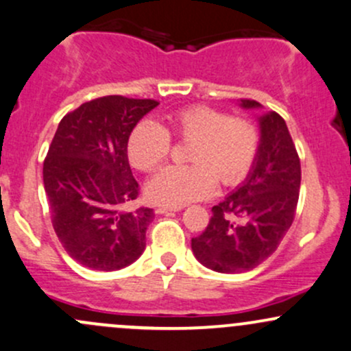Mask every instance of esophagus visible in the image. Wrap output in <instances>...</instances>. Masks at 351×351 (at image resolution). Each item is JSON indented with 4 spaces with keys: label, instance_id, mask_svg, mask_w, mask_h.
Returning a JSON list of instances; mask_svg holds the SVG:
<instances>
[{
    "label": "esophagus",
    "instance_id": "obj_1",
    "mask_svg": "<svg viewBox=\"0 0 351 351\" xmlns=\"http://www.w3.org/2000/svg\"><path fill=\"white\" fill-rule=\"evenodd\" d=\"M183 206H168V205H163V206H158L156 208V213H171V212H180Z\"/></svg>",
    "mask_w": 351,
    "mask_h": 351
}]
</instances>
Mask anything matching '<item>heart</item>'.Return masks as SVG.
Segmentation results:
<instances>
[{"label":"heart","mask_w":351,"mask_h":351,"mask_svg":"<svg viewBox=\"0 0 351 351\" xmlns=\"http://www.w3.org/2000/svg\"><path fill=\"white\" fill-rule=\"evenodd\" d=\"M190 143L186 166L158 173L146 186L154 204L180 206L213 193L217 180L225 186L241 183L256 163L261 132L252 121L228 116L205 104L169 114L165 126L143 119L128 138V158L134 168L153 171L168 160L171 139Z\"/></svg>","instance_id":"b5f03b06"}]
</instances>
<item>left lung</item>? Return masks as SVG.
Masks as SVG:
<instances>
[{
	"instance_id": "8db88e82",
	"label": "left lung",
	"mask_w": 351,
	"mask_h": 351,
	"mask_svg": "<svg viewBox=\"0 0 351 351\" xmlns=\"http://www.w3.org/2000/svg\"><path fill=\"white\" fill-rule=\"evenodd\" d=\"M241 106L261 108L250 99H241ZM259 154L245 182L213 206L204 234L191 239L195 257L223 274H239L264 263L296 215L301 163L289 129L274 110L259 117Z\"/></svg>"
}]
</instances>
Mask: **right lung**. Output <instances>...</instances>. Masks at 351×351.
<instances>
[{"instance_id": "obj_1", "label": "right lung", "mask_w": 351, "mask_h": 351, "mask_svg": "<svg viewBox=\"0 0 351 351\" xmlns=\"http://www.w3.org/2000/svg\"><path fill=\"white\" fill-rule=\"evenodd\" d=\"M160 102L106 95L58 124L43 161L51 223L64 249L94 271L132 264L146 247L153 208L126 210L139 195L128 161L132 128Z\"/></svg>"}]
</instances>
